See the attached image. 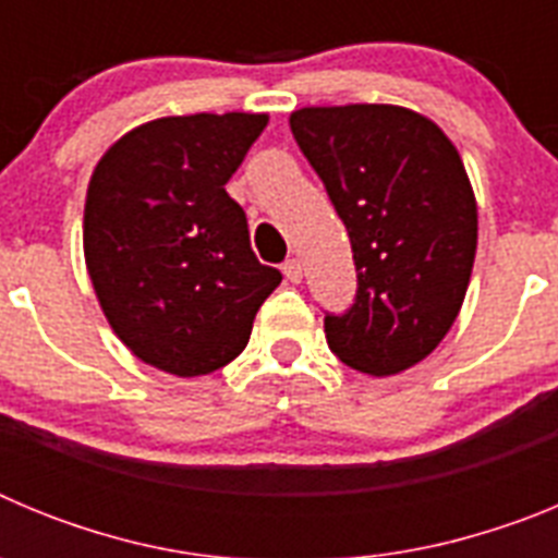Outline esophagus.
I'll list each match as a JSON object with an SVG mask.
<instances>
[{
  "label": "esophagus",
  "instance_id": "esophagus-1",
  "mask_svg": "<svg viewBox=\"0 0 558 558\" xmlns=\"http://www.w3.org/2000/svg\"><path fill=\"white\" fill-rule=\"evenodd\" d=\"M282 274L288 276V282H293V284H299L302 282V276H304V268H302V259H288V263L282 265Z\"/></svg>",
  "mask_w": 558,
  "mask_h": 558
}]
</instances>
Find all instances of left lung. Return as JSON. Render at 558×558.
<instances>
[{"mask_svg":"<svg viewBox=\"0 0 558 558\" xmlns=\"http://www.w3.org/2000/svg\"><path fill=\"white\" fill-rule=\"evenodd\" d=\"M295 142L343 220L357 295L327 315L349 368L388 377L416 366L461 313L477 248V204L456 145L425 113L388 102L290 113Z\"/></svg>","mask_w":558,"mask_h":558,"instance_id":"8db88e82","label":"left lung"}]
</instances>
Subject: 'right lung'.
I'll use <instances>...</instances> for the list:
<instances>
[{
    "label": "right lung",
    "instance_id": "1",
    "mask_svg": "<svg viewBox=\"0 0 558 558\" xmlns=\"http://www.w3.org/2000/svg\"><path fill=\"white\" fill-rule=\"evenodd\" d=\"M268 113H190L142 122L97 161L83 256L102 315L142 363L201 377L248 343L282 274L254 256L226 184Z\"/></svg>",
    "mask_w": 558,
    "mask_h": 558
}]
</instances>
